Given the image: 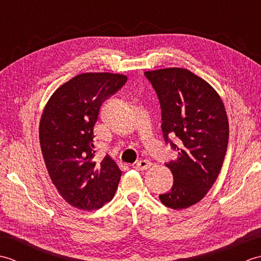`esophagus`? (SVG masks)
<instances>
[{"mask_svg": "<svg viewBox=\"0 0 261 261\" xmlns=\"http://www.w3.org/2000/svg\"><path fill=\"white\" fill-rule=\"evenodd\" d=\"M150 166H151V163L149 162V160L145 159V160H140V162H138L136 165V168L138 170H147Z\"/></svg>", "mask_w": 261, "mask_h": 261, "instance_id": "obj_1", "label": "esophagus"}]
</instances>
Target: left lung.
<instances>
[{
  "label": "left lung",
  "instance_id": "1",
  "mask_svg": "<svg viewBox=\"0 0 261 261\" xmlns=\"http://www.w3.org/2000/svg\"><path fill=\"white\" fill-rule=\"evenodd\" d=\"M162 108V130L166 142L178 157L166 164L174 185L159 195L167 207L182 210L198 203L221 171L229 141V121L220 95L207 82L191 70L169 67L145 71ZM168 136H177L179 146Z\"/></svg>",
  "mask_w": 261,
  "mask_h": 261
}]
</instances>
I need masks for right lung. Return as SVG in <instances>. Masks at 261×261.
I'll return each mask as SVG.
<instances>
[{"label": "right lung", "instance_id": "right-lung-1", "mask_svg": "<svg viewBox=\"0 0 261 261\" xmlns=\"http://www.w3.org/2000/svg\"><path fill=\"white\" fill-rule=\"evenodd\" d=\"M126 80L122 74H80L58 87L43 109L39 139L49 177L79 210L101 208L118 188L122 171L110 156L95 158L93 129L102 103Z\"/></svg>", "mask_w": 261, "mask_h": 261}]
</instances>
